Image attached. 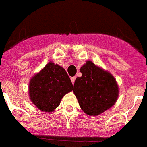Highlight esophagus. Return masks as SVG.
Instances as JSON below:
<instances>
[{
    "label": "esophagus",
    "mask_w": 147,
    "mask_h": 147,
    "mask_svg": "<svg viewBox=\"0 0 147 147\" xmlns=\"http://www.w3.org/2000/svg\"><path fill=\"white\" fill-rule=\"evenodd\" d=\"M76 76H75V77H71V83H72V84H74V83H75V81H76Z\"/></svg>",
    "instance_id": "obj_1"
}]
</instances>
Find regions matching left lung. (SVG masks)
I'll return each mask as SVG.
<instances>
[{"label":"left lung","instance_id":"left-lung-1","mask_svg":"<svg viewBox=\"0 0 147 147\" xmlns=\"http://www.w3.org/2000/svg\"><path fill=\"white\" fill-rule=\"evenodd\" d=\"M80 71L82 76L76 78L73 92L84 113L96 116L115 105L119 98V88L109 71L90 60L82 65Z\"/></svg>","mask_w":147,"mask_h":147}]
</instances>
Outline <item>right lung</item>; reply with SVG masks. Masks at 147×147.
Listing matches in <instances>:
<instances>
[{"mask_svg":"<svg viewBox=\"0 0 147 147\" xmlns=\"http://www.w3.org/2000/svg\"><path fill=\"white\" fill-rule=\"evenodd\" d=\"M72 89L73 85L65 70L58 64L49 62L31 78L28 96L31 102L40 111L51 113Z\"/></svg>","mask_w":147,"mask_h":147,"instance_id":"right-lung-1","label":"right lung"}]
</instances>
